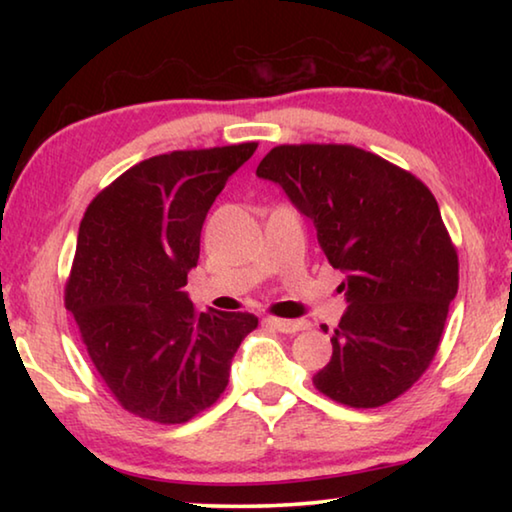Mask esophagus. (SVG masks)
<instances>
[{
    "label": "esophagus",
    "instance_id": "esophagus-1",
    "mask_svg": "<svg viewBox=\"0 0 512 512\" xmlns=\"http://www.w3.org/2000/svg\"><path fill=\"white\" fill-rule=\"evenodd\" d=\"M266 325H271L277 332H284V334H296L300 329H305L307 323L305 320H284V318H266Z\"/></svg>",
    "mask_w": 512,
    "mask_h": 512
}]
</instances>
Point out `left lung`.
<instances>
[{"label":"left lung","mask_w":512,"mask_h":512,"mask_svg":"<svg viewBox=\"0 0 512 512\" xmlns=\"http://www.w3.org/2000/svg\"><path fill=\"white\" fill-rule=\"evenodd\" d=\"M257 176L309 216L329 264L345 273L350 307L314 386L352 409L397 400L431 366L458 291L436 198L411 171L352 144H280Z\"/></svg>","instance_id":"1"}]
</instances>
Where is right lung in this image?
Instances as JSON below:
<instances>
[{"instance_id":"add662e5","label":"right lung","mask_w":512,"mask_h":512,"mask_svg":"<svg viewBox=\"0 0 512 512\" xmlns=\"http://www.w3.org/2000/svg\"><path fill=\"white\" fill-rule=\"evenodd\" d=\"M257 142L142 160L94 196L65 284L94 370L121 409L183 424L219 400L248 311H198L187 293L214 198Z\"/></svg>"}]
</instances>
